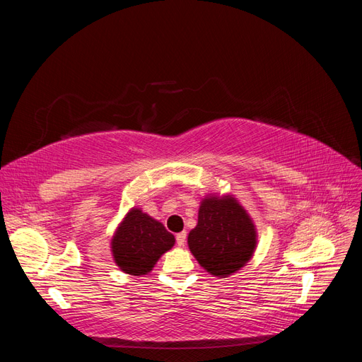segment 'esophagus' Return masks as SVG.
I'll list each match as a JSON object with an SVG mask.
<instances>
[{"label":"esophagus","instance_id":"34e87169","mask_svg":"<svg viewBox=\"0 0 362 362\" xmlns=\"http://www.w3.org/2000/svg\"><path fill=\"white\" fill-rule=\"evenodd\" d=\"M185 238H187V233H185V231L178 233L177 234V245L178 246H184L185 245Z\"/></svg>","mask_w":362,"mask_h":362}]
</instances>
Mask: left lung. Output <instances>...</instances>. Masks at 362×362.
I'll return each instance as SVG.
<instances>
[{"instance_id": "1", "label": "left lung", "mask_w": 362, "mask_h": 362, "mask_svg": "<svg viewBox=\"0 0 362 362\" xmlns=\"http://www.w3.org/2000/svg\"><path fill=\"white\" fill-rule=\"evenodd\" d=\"M190 252L214 276L226 278L254 255L257 231L245 208L233 196H210L201 202L198 225L189 234Z\"/></svg>"}]
</instances>
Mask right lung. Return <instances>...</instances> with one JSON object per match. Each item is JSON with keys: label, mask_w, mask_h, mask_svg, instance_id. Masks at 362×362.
Wrapping results in <instances>:
<instances>
[{"label": "right lung", "mask_w": 362, "mask_h": 362, "mask_svg": "<svg viewBox=\"0 0 362 362\" xmlns=\"http://www.w3.org/2000/svg\"><path fill=\"white\" fill-rule=\"evenodd\" d=\"M175 237L156 218L133 208L116 229L112 252L119 269L128 275H146L158 258L172 249Z\"/></svg>", "instance_id": "obj_1"}]
</instances>
